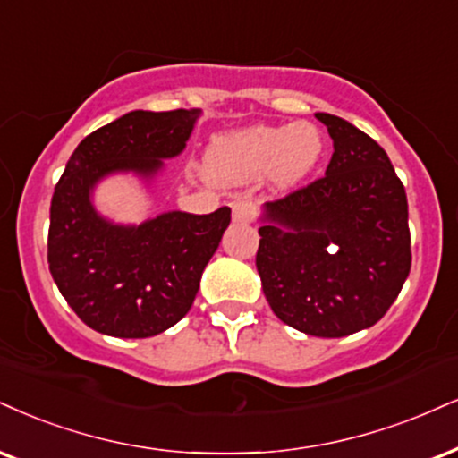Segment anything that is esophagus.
I'll use <instances>...</instances> for the list:
<instances>
[{
	"label": "esophagus",
	"instance_id": "34e87169",
	"mask_svg": "<svg viewBox=\"0 0 458 458\" xmlns=\"http://www.w3.org/2000/svg\"><path fill=\"white\" fill-rule=\"evenodd\" d=\"M231 210H233V214H231V216H233V223L246 225V223H250L252 218H255L257 206L252 201H235Z\"/></svg>",
	"mask_w": 458,
	"mask_h": 458
}]
</instances>
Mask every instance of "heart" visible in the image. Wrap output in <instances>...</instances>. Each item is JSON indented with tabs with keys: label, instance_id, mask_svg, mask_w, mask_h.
Returning <instances> with one entry per match:
<instances>
[{
	"label": "heart",
	"instance_id": "heart-1",
	"mask_svg": "<svg viewBox=\"0 0 458 458\" xmlns=\"http://www.w3.org/2000/svg\"><path fill=\"white\" fill-rule=\"evenodd\" d=\"M323 155L320 129L301 121L220 133L208 146L203 165L220 184H244L265 174L276 191H293L312 176Z\"/></svg>",
	"mask_w": 458,
	"mask_h": 458
}]
</instances>
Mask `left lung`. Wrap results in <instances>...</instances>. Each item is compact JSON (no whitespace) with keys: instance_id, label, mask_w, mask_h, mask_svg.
Wrapping results in <instances>:
<instances>
[{"instance_id":"left-lung-1","label":"left lung","mask_w":458,"mask_h":458,"mask_svg":"<svg viewBox=\"0 0 458 458\" xmlns=\"http://www.w3.org/2000/svg\"><path fill=\"white\" fill-rule=\"evenodd\" d=\"M333 140L325 176L259 214L257 272L282 323L314 337L376 325L410 274L408 199L380 144L316 112Z\"/></svg>"}]
</instances>
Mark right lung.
<instances>
[{"instance_id":"obj_1","label":"right lung","mask_w":458,"mask_h":458,"mask_svg":"<svg viewBox=\"0 0 458 458\" xmlns=\"http://www.w3.org/2000/svg\"><path fill=\"white\" fill-rule=\"evenodd\" d=\"M199 116V108L127 112L76 146L55 186L50 274L78 318L104 335L152 337L182 320L229 227L227 206L210 214L169 210L140 225L116 223L95 206L98 186L114 176L150 191Z\"/></svg>"}]
</instances>
